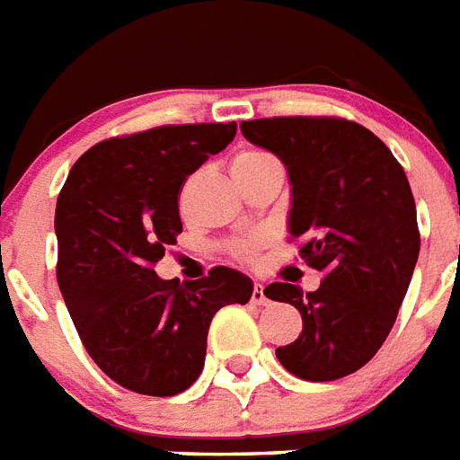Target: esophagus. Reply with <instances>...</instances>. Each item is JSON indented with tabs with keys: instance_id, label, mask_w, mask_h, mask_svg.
Returning a JSON list of instances; mask_svg holds the SVG:
<instances>
[{
	"instance_id": "obj_1",
	"label": "esophagus",
	"mask_w": 460,
	"mask_h": 460,
	"mask_svg": "<svg viewBox=\"0 0 460 460\" xmlns=\"http://www.w3.org/2000/svg\"><path fill=\"white\" fill-rule=\"evenodd\" d=\"M251 301L255 303V305H267V303H270V298L265 296V287H262V284H255V287H252Z\"/></svg>"
}]
</instances>
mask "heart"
I'll return each mask as SVG.
<instances>
[{
  "mask_svg": "<svg viewBox=\"0 0 460 460\" xmlns=\"http://www.w3.org/2000/svg\"><path fill=\"white\" fill-rule=\"evenodd\" d=\"M277 162L272 153H267L262 147H243V150H238L231 159V173L236 172H245V169H255V166H262V164H272ZM255 248L258 243L255 241H243V243L236 245V252L241 258H252L255 255Z\"/></svg>",
  "mask_w": 460,
  "mask_h": 460,
  "instance_id": "heart-1",
  "label": "heart"
}]
</instances>
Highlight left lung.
<instances>
[{"instance_id": "obj_1", "label": "left lung", "mask_w": 460, "mask_h": 460, "mask_svg": "<svg viewBox=\"0 0 460 460\" xmlns=\"http://www.w3.org/2000/svg\"><path fill=\"white\" fill-rule=\"evenodd\" d=\"M241 133L287 164L288 231L317 291L274 281L267 298L301 313L303 332L277 358L296 377L334 382L360 370L392 332L413 277L420 231L411 183L392 150L339 117L243 121Z\"/></svg>"}]
</instances>
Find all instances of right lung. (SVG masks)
<instances>
[{
  "instance_id": "right-lung-1",
  "label": "right lung",
  "mask_w": 460,
  "mask_h": 460,
  "mask_svg": "<svg viewBox=\"0 0 460 460\" xmlns=\"http://www.w3.org/2000/svg\"><path fill=\"white\" fill-rule=\"evenodd\" d=\"M236 124L157 126L93 146L57 200V281L83 346L128 392L173 396L200 377L209 322L251 301L252 281L231 267L159 279L155 265L183 226L179 195Z\"/></svg>"
}]
</instances>
